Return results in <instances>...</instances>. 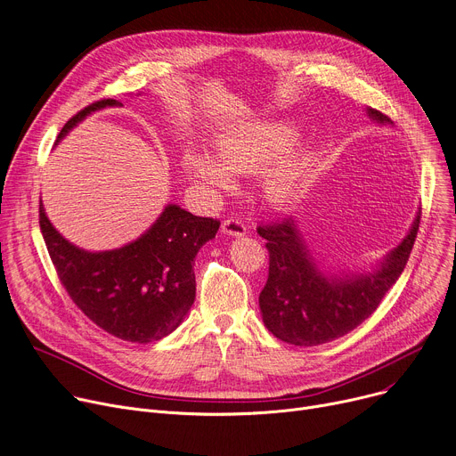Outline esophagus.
I'll return each instance as SVG.
<instances>
[{"label":"esophagus","mask_w":456,"mask_h":456,"mask_svg":"<svg viewBox=\"0 0 456 456\" xmlns=\"http://www.w3.org/2000/svg\"><path fill=\"white\" fill-rule=\"evenodd\" d=\"M221 228H223V233L232 235V237H241V235L247 233L245 223L240 221V219H235V216H230V219H226Z\"/></svg>","instance_id":"1"}]
</instances>
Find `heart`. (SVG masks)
I'll list each match as a JSON object with an SVG mask.
<instances>
[{"instance_id": "b5f03b06", "label": "heart", "mask_w": 456, "mask_h": 456, "mask_svg": "<svg viewBox=\"0 0 456 456\" xmlns=\"http://www.w3.org/2000/svg\"><path fill=\"white\" fill-rule=\"evenodd\" d=\"M295 137L297 132L286 124L248 126L219 139L216 142L219 163L206 154L191 151L185 156L183 165L192 178L215 187H226L230 183L228 170L237 172V175H254V172L264 170L293 144ZM305 158L298 154L281 156L264 175L267 200L274 206L293 202L305 185Z\"/></svg>"}]
</instances>
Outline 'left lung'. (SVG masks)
Masks as SVG:
<instances>
[{
  "label": "left lung",
  "instance_id": "8db88e82",
  "mask_svg": "<svg viewBox=\"0 0 456 456\" xmlns=\"http://www.w3.org/2000/svg\"><path fill=\"white\" fill-rule=\"evenodd\" d=\"M379 124H392L377 110H367ZM421 209L404 240L386 254L371 273L327 274L310 254L297 221L257 226L267 241L269 276L259 293V310L269 332L298 346H315L354 330L370 317L406 267L419 230Z\"/></svg>",
  "mask_w": 456,
  "mask_h": 456
}]
</instances>
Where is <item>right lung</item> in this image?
I'll return each instance as SVG.
<instances>
[{"instance_id": "add662e5", "label": "right lung", "mask_w": 456, "mask_h": 456, "mask_svg": "<svg viewBox=\"0 0 456 456\" xmlns=\"http://www.w3.org/2000/svg\"><path fill=\"white\" fill-rule=\"evenodd\" d=\"M107 98L86 105L62 126L57 142ZM40 232L61 284L74 305L115 338L132 343L158 341L175 332L194 302V256L213 240L221 223L168 204L135 241L115 250H83L53 228L40 202Z\"/></svg>"}]
</instances>
